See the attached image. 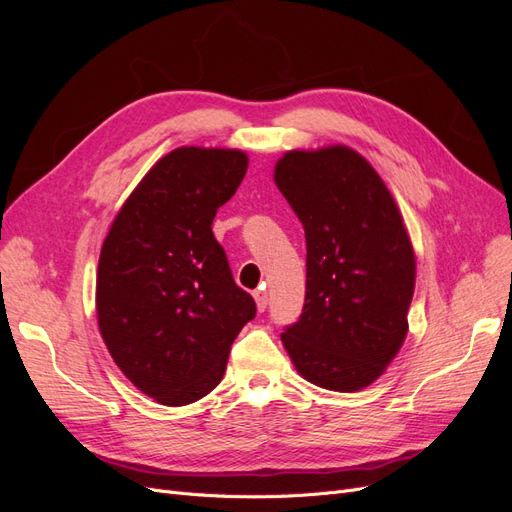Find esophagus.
I'll return each instance as SVG.
<instances>
[{"label":"esophagus","mask_w":512,"mask_h":512,"mask_svg":"<svg viewBox=\"0 0 512 512\" xmlns=\"http://www.w3.org/2000/svg\"><path fill=\"white\" fill-rule=\"evenodd\" d=\"M254 299H256V307H258V312H265V309H267V303H269L267 290H256V292H254Z\"/></svg>","instance_id":"esophagus-1"}]
</instances>
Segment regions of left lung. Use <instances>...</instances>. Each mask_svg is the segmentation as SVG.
<instances>
[{
    "instance_id": "obj_1",
    "label": "left lung",
    "mask_w": 512,
    "mask_h": 512,
    "mask_svg": "<svg viewBox=\"0 0 512 512\" xmlns=\"http://www.w3.org/2000/svg\"><path fill=\"white\" fill-rule=\"evenodd\" d=\"M273 179L307 247L303 314L282 344L307 382L361 391L408 335L416 258L404 218L376 168L346 145L286 151Z\"/></svg>"
}]
</instances>
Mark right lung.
I'll list each match as a JSON object with an SVG mask.
<instances>
[{
	"label": "right lung",
	"mask_w": 512,
	"mask_h": 512,
	"mask_svg": "<svg viewBox=\"0 0 512 512\" xmlns=\"http://www.w3.org/2000/svg\"><path fill=\"white\" fill-rule=\"evenodd\" d=\"M245 170L241 149H173L132 190L102 243L100 335L123 376L162 406L209 395L256 316L211 230Z\"/></svg>",
	"instance_id": "obj_1"
}]
</instances>
